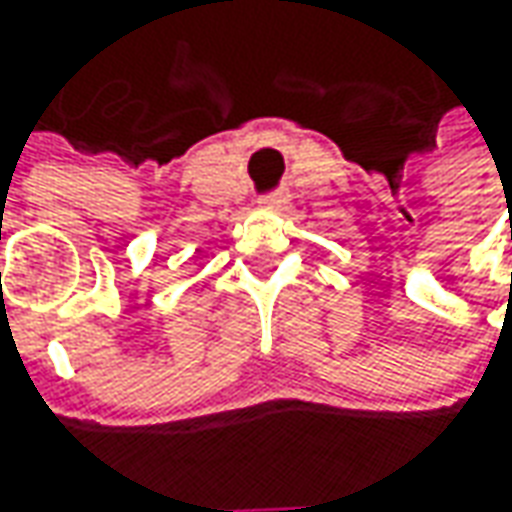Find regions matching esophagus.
<instances>
[{
    "label": "esophagus",
    "instance_id": "esophagus-1",
    "mask_svg": "<svg viewBox=\"0 0 512 512\" xmlns=\"http://www.w3.org/2000/svg\"><path fill=\"white\" fill-rule=\"evenodd\" d=\"M283 203H286L283 192H269V195H260V206H263V209H280Z\"/></svg>",
    "mask_w": 512,
    "mask_h": 512
}]
</instances>
